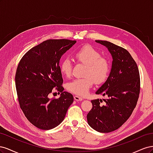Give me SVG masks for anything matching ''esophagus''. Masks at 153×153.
Instances as JSON below:
<instances>
[{"mask_svg":"<svg viewBox=\"0 0 153 153\" xmlns=\"http://www.w3.org/2000/svg\"><path fill=\"white\" fill-rule=\"evenodd\" d=\"M74 99H75L76 101H82L83 98H81V97L78 96H74Z\"/></svg>","mask_w":153,"mask_h":153,"instance_id":"34e87169","label":"esophagus"}]
</instances>
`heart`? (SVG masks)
<instances>
[{"instance_id":"obj_1","label":"heart","mask_w":153,"mask_h":153,"mask_svg":"<svg viewBox=\"0 0 153 153\" xmlns=\"http://www.w3.org/2000/svg\"><path fill=\"white\" fill-rule=\"evenodd\" d=\"M74 57L77 62L86 65L84 71V78H75L69 82L67 89L78 96H85L89 92L94 82L101 84L108 76L110 64L108 60L101 56V53L91 45H85L76 50ZM73 64L69 58H64L60 63V71L64 76L71 75Z\"/></svg>"}]
</instances>
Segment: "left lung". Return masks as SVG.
<instances>
[{"instance_id": "8db88e82", "label": "left lung", "mask_w": 153, "mask_h": 153, "mask_svg": "<svg viewBox=\"0 0 153 153\" xmlns=\"http://www.w3.org/2000/svg\"><path fill=\"white\" fill-rule=\"evenodd\" d=\"M108 48L113 58L112 69L105 84L96 92L107 97L91 101L92 108L87 115L88 124L95 130L109 133L121 127L130 117L140 91L137 63L128 51L107 41L96 40Z\"/></svg>"}]
</instances>
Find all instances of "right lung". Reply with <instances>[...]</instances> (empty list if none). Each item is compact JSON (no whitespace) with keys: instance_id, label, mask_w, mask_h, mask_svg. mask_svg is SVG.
I'll return each instance as SVG.
<instances>
[{"instance_id":"obj_1","label":"right lung","mask_w":153,"mask_h":153,"mask_svg":"<svg viewBox=\"0 0 153 153\" xmlns=\"http://www.w3.org/2000/svg\"><path fill=\"white\" fill-rule=\"evenodd\" d=\"M76 41L48 39L32 48L18 64L15 84L20 108L28 121L41 129L57 126L73 102V96L63 91L59 61ZM54 90L62 93L50 99Z\"/></svg>"}]
</instances>
